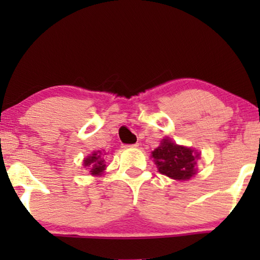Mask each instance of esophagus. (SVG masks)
I'll use <instances>...</instances> for the list:
<instances>
[{
    "instance_id": "obj_1",
    "label": "esophagus",
    "mask_w": 260,
    "mask_h": 260,
    "mask_svg": "<svg viewBox=\"0 0 260 260\" xmlns=\"http://www.w3.org/2000/svg\"><path fill=\"white\" fill-rule=\"evenodd\" d=\"M126 147H129V148H137V147H138V143H135V144H127Z\"/></svg>"
}]
</instances>
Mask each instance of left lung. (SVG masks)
Here are the masks:
<instances>
[{
    "label": "left lung",
    "mask_w": 260,
    "mask_h": 260,
    "mask_svg": "<svg viewBox=\"0 0 260 260\" xmlns=\"http://www.w3.org/2000/svg\"><path fill=\"white\" fill-rule=\"evenodd\" d=\"M158 172L174 180H189L197 174V154L190 148L181 147L169 140H163L161 145L151 152Z\"/></svg>",
    "instance_id": "8db88e82"
}]
</instances>
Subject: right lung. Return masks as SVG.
<instances>
[{"label":"right lung","mask_w":260,"mask_h":260,"mask_svg":"<svg viewBox=\"0 0 260 260\" xmlns=\"http://www.w3.org/2000/svg\"><path fill=\"white\" fill-rule=\"evenodd\" d=\"M84 165L90 168L92 175H101L103 170L105 169V158L102 156L101 151H94L92 156L85 158Z\"/></svg>","instance_id":"1"}]
</instances>
